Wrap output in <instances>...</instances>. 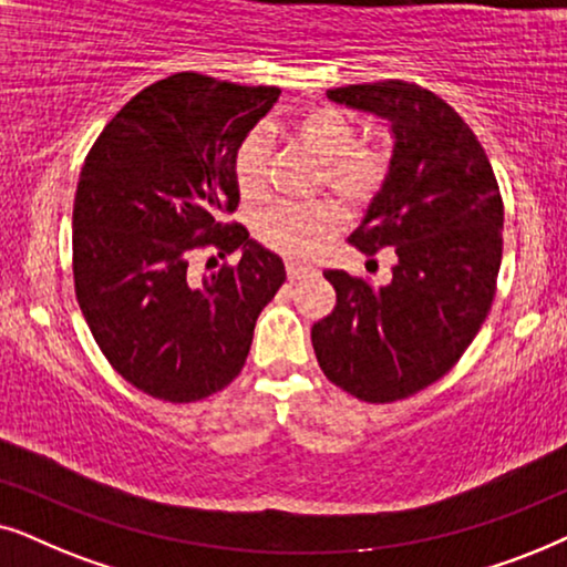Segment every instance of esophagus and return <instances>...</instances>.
I'll use <instances>...</instances> for the list:
<instances>
[{"label":"esophagus","instance_id":"1","mask_svg":"<svg viewBox=\"0 0 567 567\" xmlns=\"http://www.w3.org/2000/svg\"><path fill=\"white\" fill-rule=\"evenodd\" d=\"M308 275V269L306 267H300V264H288V279L290 282H296V279H300V277H306Z\"/></svg>","mask_w":567,"mask_h":567}]
</instances>
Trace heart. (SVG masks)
<instances>
[{"label":"heart","mask_w":567,"mask_h":567,"mask_svg":"<svg viewBox=\"0 0 567 567\" xmlns=\"http://www.w3.org/2000/svg\"><path fill=\"white\" fill-rule=\"evenodd\" d=\"M290 137L316 161L321 173L319 188L331 194L350 209L368 207L386 186L391 171V150L383 140H358V126L339 109L319 105L292 118ZM269 147L261 132L240 140L233 153V178L246 202L267 194ZM342 230V209L334 202L321 199L313 205H271L254 220V233L261 246L292 261H311L329 240Z\"/></svg>","instance_id":"obj_1"}]
</instances>
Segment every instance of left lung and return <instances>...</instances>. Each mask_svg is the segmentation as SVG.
<instances>
[{"label": "left lung", "mask_w": 567, "mask_h": 567, "mask_svg": "<svg viewBox=\"0 0 567 567\" xmlns=\"http://www.w3.org/2000/svg\"><path fill=\"white\" fill-rule=\"evenodd\" d=\"M334 103L391 121L386 186L350 244L394 248L386 288L327 269L337 306L311 342L327 379L386 404L417 394L456 365L485 323L503 259V199L477 134L427 87L404 80L327 90Z\"/></svg>", "instance_id": "left-lung-1"}]
</instances>
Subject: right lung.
Listing matches in <instances>:
<instances>
[{
  "label": "right lung",
  "instance_id": "obj_1",
  "mask_svg": "<svg viewBox=\"0 0 567 567\" xmlns=\"http://www.w3.org/2000/svg\"><path fill=\"white\" fill-rule=\"evenodd\" d=\"M277 97L269 85L171 74L105 124L82 165L74 296L113 371L163 402H199L228 386L285 282L282 259L223 220L240 202L233 153ZM202 247L245 254L196 284L187 261Z\"/></svg>",
  "mask_w": 567,
  "mask_h": 567
}]
</instances>
